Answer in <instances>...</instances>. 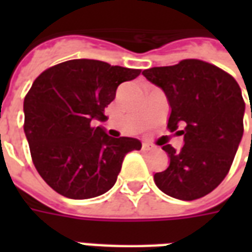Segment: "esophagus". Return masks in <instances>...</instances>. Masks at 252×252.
<instances>
[{"instance_id":"obj_1","label":"esophagus","mask_w":252,"mask_h":252,"mask_svg":"<svg viewBox=\"0 0 252 252\" xmlns=\"http://www.w3.org/2000/svg\"><path fill=\"white\" fill-rule=\"evenodd\" d=\"M154 146L151 144V143L148 142H143L142 143V150H144V151H150V150H153Z\"/></svg>"}]
</instances>
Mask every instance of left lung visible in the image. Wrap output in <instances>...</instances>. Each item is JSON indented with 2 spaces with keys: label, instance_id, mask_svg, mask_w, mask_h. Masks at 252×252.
Returning a JSON list of instances; mask_svg holds the SVG:
<instances>
[{
  "label": "left lung",
  "instance_id": "left-lung-1",
  "mask_svg": "<svg viewBox=\"0 0 252 252\" xmlns=\"http://www.w3.org/2000/svg\"><path fill=\"white\" fill-rule=\"evenodd\" d=\"M143 75L166 94L171 109L169 131L184 136L178 151L170 144L162 147L170 163L154 175L155 184L178 200L204 197L225 178L243 136L246 104L238 82L198 59L153 67Z\"/></svg>",
  "mask_w": 252,
  "mask_h": 252
}]
</instances>
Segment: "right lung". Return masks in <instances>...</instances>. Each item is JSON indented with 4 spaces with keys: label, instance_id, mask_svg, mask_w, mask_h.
Segmentation results:
<instances>
[{
    "label": "right lung",
    "instance_id": "obj_1",
    "mask_svg": "<svg viewBox=\"0 0 252 252\" xmlns=\"http://www.w3.org/2000/svg\"><path fill=\"white\" fill-rule=\"evenodd\" d=\"M140 70L94 59H72L43 71L24 99V132L37 173L47 185L72 200L106 193L117 181L126 154L140 150L135 137H112L94 120L119 85Z\"/></svg>",
    "mask_w": 252,
    "mask_h": 252
}]
</instances>
